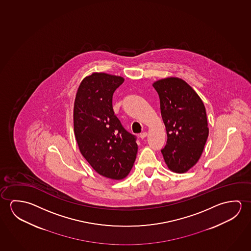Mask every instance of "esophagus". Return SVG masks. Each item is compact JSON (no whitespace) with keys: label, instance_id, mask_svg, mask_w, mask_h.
I'll return each mask as SVG.
<instances>
[{"label":"esophagus","instance_id":"1","mask_svg":"<svg viewBox=\"0 0 251 251\" xmlns=\"http://www.w3.org/2000/svg\"><path fill=\"white\" fill-rule=\"evenodd\" d=\"M147 135H148V133H147V132H146V131H144V132H142V133H140V134H139V138H140V139H145V138H146V137H147Z\"/></svg>","mask_w":251,"mask_h":251}]
</instances>
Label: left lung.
Segmentation results:
<instances>
[{"mask_svg": "<svg viewBox=\"0 0 251 251\" xmlns=\"http://www.w3.org/2000/svg\"><path fill=\"white\" fill-rule=\"evenodd\" d=\"M160 101L167 131V145L161 150L171 171L183 174L194 167L208 137L207 113L195 90L179 77H167L152 84Z\"/></svg>", "mask_w": 251, "mask_h": 251, "instance_id": "obj_1", "label": "left lung"}]
</instances>
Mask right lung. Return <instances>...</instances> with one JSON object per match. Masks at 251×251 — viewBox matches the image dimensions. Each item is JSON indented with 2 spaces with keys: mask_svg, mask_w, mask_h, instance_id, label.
Masks as SVG:
<instances>
[{
  "mask_svg": "<svg viewBox=\"0 0 251 251\" xmlns=\"http://www.w3.org/2000/svg\"><path fill=\"white\" fill-rule=\"evenodd\" d=\"M122 76L94 72L84 77L74 102V132L80 152L98 174L112 179L127 176L135 161L136 137L116 117L112 96Z\"/></svg>",
  "mask_w": 251,
  "mask_h": 251,
  "instance_id": "right-lung-1",
  "label": "right lung"
}]
</instances>
